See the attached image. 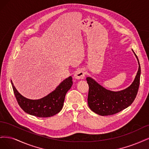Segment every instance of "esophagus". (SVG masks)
<instances>
[{
  "label": "esophagus",
  "mask_w": 149,
  "mask_h": 149,
  "mask_svg": "<svg viewBox=\"0 0 149 149\" xmlns=\"http://www.w3.org/2000/svg\"><path fill=\"white\" fill-rule=\"evenodd\" d=\"M85 72L84 69H78L74 74V78L76 80L83 79L85 77Z\"/></svg>",
  "instance_id": "34e87169"
}]
</instances>
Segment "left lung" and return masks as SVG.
Listing matches in <instances>:
<instances>
[{
    "label": "left lung",
    "instance_id": "left-lung-1",
    "mask_svg": "<svg viewBox=\"0 0 149 149\" xmlns=\"http://www.w3.org/2000/svg\"><path fill=\"white\" fill-rule=\"evenodd\" d=\"M132 51L137 59L139 69L133 82L127 88L113 92L104 88L90 77L86 79L89 86L88 105L95 113L101 116L114 114L130 106L135 100L140 84L141 66L137 56Z\"/></svg>",
    "mask_w": 149,
    "mask_h": 149
}]
</instances>
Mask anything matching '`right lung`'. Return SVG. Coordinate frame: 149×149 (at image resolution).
I'll return each instance as SVG.
<instances>
[{"instance_id": "right-lung-1", "label": "right lung", "mask_w": 149, "mask_h": 149, "mask_svg": "<svg viewBox=\"0 0 149 149\" xmlns=\"http://www.w3.org/2000/svg\"><path fill=\"white\" fill-rule=\"evenodd\" d=\"M11 84L19 106L25 113L39 118H47L59 113L64 105L65 96L72 85V78L70 76L64 80L56 88L46 97L38 100L24 97L19 93L12 81Z\"/></svg>"}]
</instances>
